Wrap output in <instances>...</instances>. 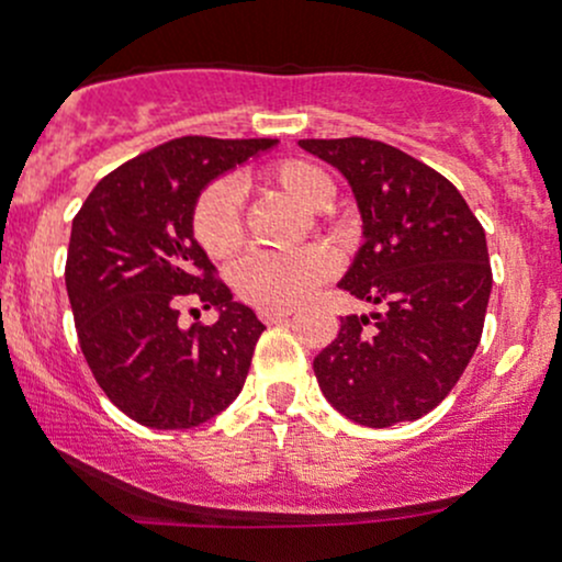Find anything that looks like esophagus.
I'll return each instance as SVG.
<instances>
[{"label": "esophagus", "instance_id": "1", "mask_svg": "<svg viewBox=\"0 0 562 562\" xmlns=\"http://www.w3.org/2000/svg\"><path fill=\"white\" fill-rule=\"evenodd\" d=\"M293 314V308H259V319L267 322V325H274V322L288 319Z\"/></svg>", "mask_w": 562, "mask_h": 562}]
</instances>
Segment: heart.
Instances as JSON below:
<instances>
[{
    "label": "heart",
    "mask_w": 562,
    "mask_h": 562,
    "mask_svg": "<svg viewBox=\"0 0 562 562\" xmlns=\"http://www.w3.org/2000/svg\"><path fill=\"white\" fill-rule=\"evenodd\" d=\"M263 182L285 192L306 211H322L333 203L335 182L330 173L303 158H285L263 169ZM192 232L211 259H229L245 240L243 198L229 179H216L200 192L192 209ZM335 261L319 245L293 254H250L237 263L232 282L243 301L259 308H290L306 301L327 277Z\"/></svg>",
    "instance_id": "1"
}]
</instances>
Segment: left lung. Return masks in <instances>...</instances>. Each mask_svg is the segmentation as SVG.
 Masks as SVG:
<instances>
[{"label": "left lung", "instance_id": "obj_1", "mask_svg": "<svg viewBox=\"0 0 562 562\" xmlns=\"http://www.w3.org/2000/svg\"><path fill=\"white\" fill-rule=\"evenodd\" d=\"M346 177L364 243L344 280L348 314L314 359L319 389L367 428L417 420L447 398L481 344L492 263L486 232L447 177L378 139H301Z\"/></svg>", "mask_w": 562, "mask_h": 562}]
</instances>
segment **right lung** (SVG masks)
Here are the masks:
<instances>
[{
    "mask_svg": "<svg viewBox=\"0 0 562 562\" xmlns=\"http://www.w3.org/2000/svg\"><path fill=\"white\" fill-rule=\"evenodd\" d=\"M274 145L171 139L100 179L74 218L66 288L83 359L139 425L195 428L243 391L267 327L214 277L192 235V209L216 177ZM187 302L216 307L220 319L184 331L178 308Z\"/></svg>",
    "mask_w": 562,
    "mask_h": 562,
    "instance_id": "1",
    "label": "right lung"
}]
</instances>
